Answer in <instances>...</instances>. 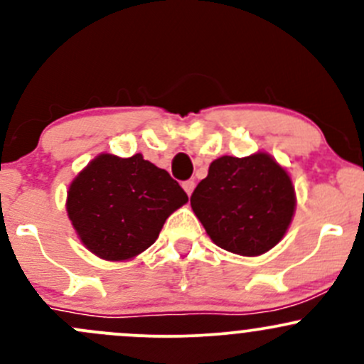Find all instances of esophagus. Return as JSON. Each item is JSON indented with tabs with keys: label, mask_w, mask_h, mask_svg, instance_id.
Masks as SVG:
<instances>
[{
	"label": "esophagus",
	"mask_w": 364,
	"mask_h": 364,
	"mask_svg": "<svg viewBox=\"0 0 364 364\" xmlns=\"http://www.w3.org/2000/svg\"><path fill=\"white\" fill-rule=\"evenodd\" d=\"M193 188H196V183H193L192 179H188V181H185V183H183V190H185V192L188 193V197L192 196Z\"/></svg>",
	"instance_id": "obj_1"
}]
</instances>
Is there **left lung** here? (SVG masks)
Returning <instances> with one entry per match:
<instances>
[{
  "instance_id": "8db88e82",
  "label": "left lung",
  "mask_w": 364,
  "mask_h": 364,
  "mask_svg": "<svg viewBox=\"0 0 364 364\" xmlns=\"http://www.w3.org/2000/svg\"><path fill=\"white\" fill-rule=\"evenodd\" d=\"M193 213L216 247L257 257L277 247L296 211L289 172L267 153L220 156L190 197Z\"/></svg>"
}]
</instances>
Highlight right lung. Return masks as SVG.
Segmentation results:
<instances>
[{
  "label": "right lung",
  "instance_id": "obj_1",
  "mask_svg": "<svg viewBox=\"0 0 364 364\" xmlns=\"http://www.w3.org/2000/svg\"><path fill=\"white\" fill-rule=\"evenodd\" d=\"M186 203L179 183L141 153H102L70 183L67 213L87 250L123 262L151 247L165 220Z\"/></svg>",
  "mask_w": 364,
  "mask_h": 364
}]
</instances>
